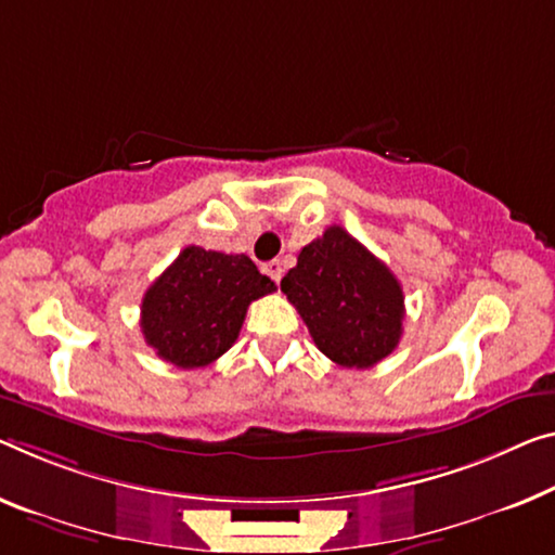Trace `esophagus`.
Masks as SVG:
<instances>
[{
  "instance_id": "34e87169",
  "label": "esophagus",
  "mask_w": 555,
  "mask_h": 555,
  "mask_svg": "<svg viewBox=\"0 0 555 555\" xmlns=\"http://www.w3.org/2000/svg\"><path fill=\"white\" fill-rule=\"evenodd\" d=\"M268 272V275L275 280V283H280V278H283V262L280 260H270V262H266V268H262Z\"/></svg>"
}]
</instances>
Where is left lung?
<instances>
[{"label":"left lung","mask_w":555,"mask_h":555,"mask_svg":"<svg viewBox=\"0 0 555 555\" xmlns=\"http://www.w3.org/2000/svg\"><path fill=\"white\" fill-rule=\"evenodd\" d=\"M280 289L300 312L320 352L339 366H374L395 352L402 337V285L339 225L305 245Z\"/></svg>","instance_id":"8db88e82"}]
</instances>
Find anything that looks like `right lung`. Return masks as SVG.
<instances>
[{
  "label": "right lung",
  "instance_id": "1",
  "mask_svg": "<svg viewBox=\"0 0 555 555\" xmlns=\"http://www.w3.org/2000/svg\"><path fill=\"white\" fill-rule=\"evenodd\" d=\"M270 293L248 255L189 245L143 295L141 332L164 362L198 370L233 347L248 305Z\"/></svg>",
  "mask_w": 555,
  "mask_h": 555
}]
</instances>
